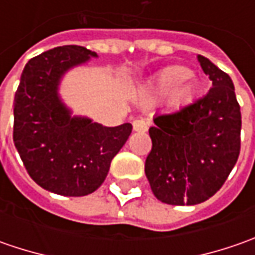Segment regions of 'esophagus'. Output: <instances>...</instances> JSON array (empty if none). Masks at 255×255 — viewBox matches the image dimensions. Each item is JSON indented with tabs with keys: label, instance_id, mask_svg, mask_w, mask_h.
I'll return each mask as SVG.
<instances>
[{
	"label": "esophagus",
	"instance_id": "34e87169",
	"mask_svg": "<svg viewBox=\"0 0 255 255\" xmlns=\"http://www.w3.org/2000/svg\"><path fill=\"white\" fill-rule=\"evenodd\" d=\"M133 130L134 132H146L147 130V122L143 119H136L133 122Z\"/></svg>",
	"mask_w": 255,
	"mask_h": 255
}]
</instances>
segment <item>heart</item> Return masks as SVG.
<instances>
[{
	"mask_svg": "<svg viewBox=\"0 0 255 255\" xmlns=\"http://www.w3.org/2000/svg\"><path fill=\"white\" fill-rule=\"evenodd\" d=\"M191 76V72L183 66H171L164 69L156 79V91L159 95H169L174 92L177 101H189L193 93L194 86L187 81Z\"/></svg>",
	"mask_w": 255,
	"mask_h": 255,
	"instance_id": "1",
	"label": "heart"
}]
</instances>
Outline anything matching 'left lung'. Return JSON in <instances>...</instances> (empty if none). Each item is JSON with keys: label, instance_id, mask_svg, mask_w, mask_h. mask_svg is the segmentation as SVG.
I'll list each match as a JSON object with an SVG mask.
<instances>
[{"label": "left lung", "instance_id": "1", "mask_svg": "<svg viewBox=\"0 0 255 255\" xmlns=\"http://www.w3.org/2000/svg\"><path fill=\"white\" fill-rule=\"evenodd\" d=\"M213 82L203 98L170 115L154 116L144 173L157 200L194 206L214 196L240 154L241 113L229 75L199 55Z\"/></svg>", "mask_w": 255, "mask_h": 255}]
</instances>
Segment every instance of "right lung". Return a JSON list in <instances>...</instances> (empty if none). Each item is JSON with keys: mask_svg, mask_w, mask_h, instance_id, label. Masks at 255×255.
<instances>
[{"mask_svg": "<svg viewBox=\"0 0 255 255\" xmlns=\"http://www.w3.org/2000/svg\"><path fill=\"white\" fill-rule=\"evenodd\" d=\"M98 58L84 46L65 45L25 65L14 101V143L26 171L45 190L81 197L102 184L132 125L108 128L74 115L59 89L65 75Z\"/></svg>", "mask_w": 255, "mask_h": 255, "instance_id": "1", "label": "right lung"}]
</instances>
